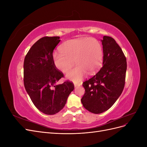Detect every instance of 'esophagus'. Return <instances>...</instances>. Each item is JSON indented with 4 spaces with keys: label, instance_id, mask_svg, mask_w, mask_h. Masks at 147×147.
I'll return each mask as SVG.
<instances>
[{
    "label": "esophagus",
    "instance_id": "34e87169",
    "mask_svg": "<svg viewBox=\"0 0 147 147\" xmlns=\"http://www.w3.org/2000/svg\"><path fill=\"white\" fill-rule=\"evenodd\" d=\"M82 84V83H74V86L75 87H77L78 86H80Z\"/></svg>",
    "mask_w": 147,
    "mask_h": 147
}]
</instances>
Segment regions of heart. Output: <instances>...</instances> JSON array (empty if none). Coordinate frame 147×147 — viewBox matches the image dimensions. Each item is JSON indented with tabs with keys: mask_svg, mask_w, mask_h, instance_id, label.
Returning <instances> with one entry per match:
<instances>
[{
	"mask_svg": "<svg viewBox=\"0 0 147 147\" xmlns=\"http://www.w3.org/2000/svg\"><path fill=\"white\" fill-rule=\"evenodd\" d=\"M60 51L53 54V64L61 72L67 73L75 62L77 66L66 75L67 78L74 82L80 81L86 73L94 74L103 61L101 44L92 37L69 40L60 47Z\"/></svg>",
	"mask_w": 147,
	"mask_h": 147,
	"instance_id": "obj_1",
	"label": "heart"
}]
</instances>
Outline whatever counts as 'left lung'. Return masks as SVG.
<instances>
[{
  "label": "left lung",
  "mask_w": 147,
  "mask_h": 147,
  "mask_svg": "<svg viewBox=\"0 0 147 147\" xmlns=\"http://www.w3.org/2000/svg\"><path fill=\"white\" fill-rule=\"evenodd\" d=\"M103 63L100 70L83 83L85 92L83 107L95 114L109 110L121 94L125 84L126 58L121 48L111 37L104 36Z\"/></svg>",
  "instance_id": "8db88e82"
}]
</instances>
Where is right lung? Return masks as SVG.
<instances>
[{
  "mask_svg": "<svg viewBox=\"0 0 147 147\" xmlns=\"http://www.w3.org/2000/svg\"><path fill=\"white\" fill-rule=\"evenodd\" d=\"M59 37H44L30 48L24 61V84L34 105L47 115H55L64 108L74 89L72 82L56 84L64 77L53 62V52Z\"/></svg>",
  "mask_w": 147,
  "mask_h": 147,
  "instance_id": "obj_1",
  "label": "right lung"
}]
</instances>
